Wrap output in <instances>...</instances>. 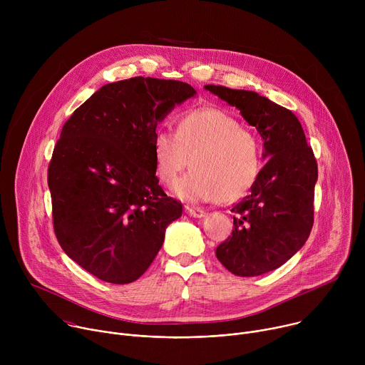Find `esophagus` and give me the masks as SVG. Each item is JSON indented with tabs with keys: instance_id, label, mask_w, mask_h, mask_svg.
Instances as JSON below:
<instances>
[{
	"instance_id": "obj_1",
	"label": "esophagus",
	"mask_w": 365,
	"mask_h": 365,
	"mask_svg": "<svg viewBox=\"0 0 365 365\" xmlns=\"http://www.w3.org/2000/svg\"><path fill=\"white\" fill-rule=\"evenodd\" d=\"M185 212L193 218H202L206 214L203 210H200V207H195V206H189V205L185 206Z\"/></svg>"
}]
</instances>
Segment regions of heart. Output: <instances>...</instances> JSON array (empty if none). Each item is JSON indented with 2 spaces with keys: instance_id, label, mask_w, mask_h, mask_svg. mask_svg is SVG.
I'll return each instance as SVG.
<instances>
[{
  "instance_id": "obj_1",
  "label": "heart",
  "mask_w": 365,
  "mask_h": 365,
  "mask_svg": "<svg viewBox=\"0 0 365 365\" xmlns=\"http://www.w3.org/2000/svg\"><path fill=\"white\" fill-rule=\"evenodd\" d=\"M155 175L168 186L180 172L193 168L175 185V193L189 202H227L241 197L262 170V145L235 117L215 107L182 113L176 133L159 128L153 138Z\"/></svg>"
}]
</instances>
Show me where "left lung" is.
<instances>
[{
    "label": "left lung",
    "instance_id": "obj_1",
    "mask_svg": "<svg viewBox=\"0 0 365 365\" xmlns=\"http://www.w3.org/2000/svg\"><path fill=\"white\" fill-rule=\"evenodd\" d=\"M205 89L238 108L257 128L267 160L250 193L231 210L232 234L217 247V258L235 276L269 273L303 247L314 227L318 180L314 150L307 145L297 117L269 98L221 85H206Z\"/></svg>",
    "mask_w": 365,
    "mask_h": 365
}]
</instances>
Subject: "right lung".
Listing matches in <instances>:
<instances>
[{
	"instance_id": "obj_1",
	"label": "right lung",
	"mask_w": 365,
	"mask_h": 365,
	"mask_svg": "<svg viewBox=\"0 0 365 365\" xmlns=\"http://www.w3.org/2000/svg\"><path fill=\"white\" fill-rule=\"evenodd\" d=\"M196 91L180 81L103 85L65 123L47 170L56 238L99 280L127 284L153 263L182 203L155 176L158 123Z\"/></svg>"
}]
</instances>
